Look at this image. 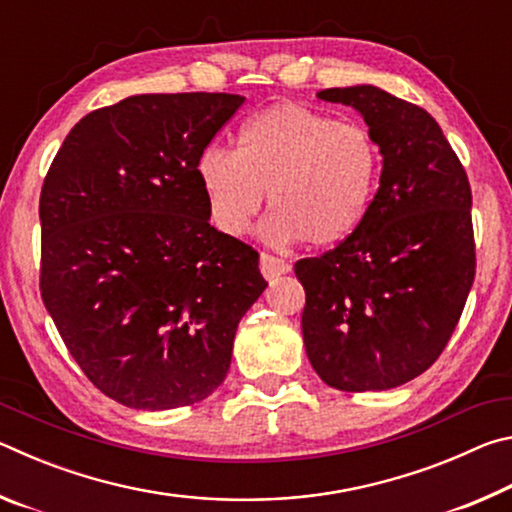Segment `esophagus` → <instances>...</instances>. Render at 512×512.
I'll use <instances>...</instances> for the list:
<instances>
[{
  "instance_id": "34e87169",
  "label": "esophagus",
  "mask_w": 512,
  "mask_h": 512,
  "mask_svg": "<svg viewBox=\"0 0 512 512\" xmlns=\"http://www.w3.org/2000/svg\"><path fill=\"white\" fill-rule=\"evenodd\" d=\"M259 268H262V275L266 280H273V277L282 275V273H289L291 271V264L284 262V259L275 257L271 253H262L259 255Z\"/></svg>"
}]
</instances>
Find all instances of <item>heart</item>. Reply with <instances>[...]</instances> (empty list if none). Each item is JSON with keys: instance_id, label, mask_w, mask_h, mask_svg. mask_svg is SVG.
<instances>
[{"instance_id": "heart-1", "label": "heart", "mask_w": 512, "mask_h": 512, "mask_svg": "<svg viewBox=\"0 0 512 512\" xmlns=\"http://www.w3.org/2000/svg\"><path fill=\"white\" fill-rule=\"evenodd\" d=\"M379 173L381 151L366 126L293 101L250 117L237 151L210 146L196 164L210 219L223 235H246L268 194V237L311 248H334L359 230Z\"/></svg>"}]
</instances>
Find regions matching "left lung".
Returning <instances> with one entry per match:
<instances>
[{
	"mask_svg": "<svg viewBox=\"0 0 512 512\" xmlns=\"http://www.w3.org/2000/svg\"><path fill=\"white\" fill-rule=\"evenodd\" d=\"M361 112L384 155L359 230L296 262L302 339L327 386L386 391L422 375L452 339L476 273L472 189L427 110L375 85L320 90Z\"/></svg>",
	"mask_w": 512,
	"mask_h": 512,
	"instance_id": "1",
	"label": "left lung"
}]
</instances>
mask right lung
Here are the masks:
<instances>
[{"instance_id": "obj_1", "label": "right lung", "mask_w": 512, "mask_h": 512, "mask_svg": "<svg viewBox=\"0 0 512 512\" xmlns=\"http://www.w3.org/2000/svg\"><path fill=\"white\" fill-rule=\"evenodd\" d=\"M246 97L137 94L92 110L40 192V293L103 395L164 411L223 384L262 296L259 253L210 225L196 164Z\"/></svg>"}]
</instances>
